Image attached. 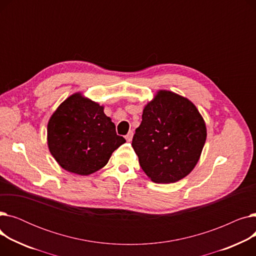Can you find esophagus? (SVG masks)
Here are the masks:
<instances>
[{"label":"esophagus","mask_w":256,"mask_h":256,"mask_svg":"<svg viewBox=\"0 0 256 256\" xmlns=\"http://www.w3.org/2000/svg\"><path fill=\"white\" fill-rule=\"evenodd\" d=\"M132 136H134V132L130 130V132H128V135L126 136V141L128 142H130L132 141Z\"/></svg>","instance_id":"esophagus-1"}]
</instances>
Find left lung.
<instances>
[{"label": "left lung", "mask_w": 256, "mask_h": 256, "mask_svg": "<svg viewBox=\"0 0 256 256\" xmlns=\"http://www.w3.org/2000/svg\"><path fill=\"white\" fill-rule=\"evenodd\" d=\"M206 140L196 106L178 93L158 90L143 109L132 146L154 182H176L195 168Z\"/></svg>", "instance_id": "obj_1"}]
</instances>
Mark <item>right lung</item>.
I'll list each match as a JSON object with an SVG mask.
<instances>
[{"label":"right lung","mask_w":256,"mask_h":256,"mask_svg":"<svg viewBox=\"0 0 256 256\" xmlns=\"http://www.w3.org/2000/svg\"><path fill=\"white\" fill-rule=\"evenodd\" d=\"M126 143L116 134L104 106L76 92L50 116L48 146L56 162L66 171L90 176L106 165L115 150Z\"/></svg>","instance_id":"1"}]
</instances>
